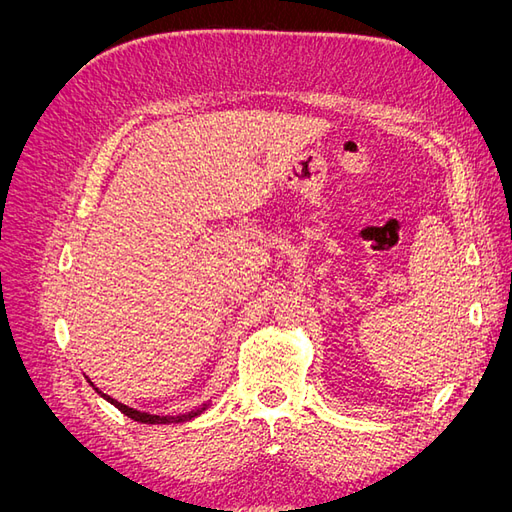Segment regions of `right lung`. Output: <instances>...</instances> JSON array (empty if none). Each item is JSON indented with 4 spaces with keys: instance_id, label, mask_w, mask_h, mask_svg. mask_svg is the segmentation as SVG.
I'll use <instances>...</instances> for the list:
<instances>
[{
    "instance_id": "add662e5",
    "label": "right lung",
    "mask_w": 512,
    "mask_h": 512,
    "mask_svg": "<svg viewBox=\"0 0 512 512\" xmlns=\"http://www.w3.org/2000/svg\"><path fill=\"white\" fill-rule=\"evenodd\" d=\"M89 384L94 386V382L89 380ZM96 389V386H94ZM98 391V389H96ZM106 401H111V404L117 408V410H121L123 414L126 416H130L132 421H138V423H147V425H168V423H183V421H190V418H194V416H198L200 412H203L207 406H203V408H198V410H192V412H185V414H181V416H158V414H149V412H141V410H134V408H130V406H123L121 401H117V399H113V397H108V395H104L102 391H98Z\"/></svg>"
}]
</instances>
